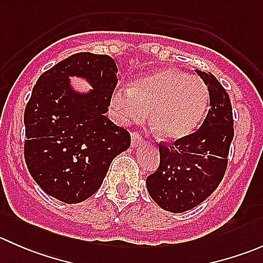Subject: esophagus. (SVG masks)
I'll return each instance as SVG.
<instances>
[{"mask_svg":"<svg viewBox=\"0 0 263 263\" xmlns=\"http://www.w3.org/2000/svg\"><path fill=\"white\" fill-rule=\"evenodd\" d=\"M144 142V140H142V137L140 136L139 132H134V134L131 135V144H132V147H137L140 146V145Z\"/></svg>","mask_w":263,"mask_h":263,"instance_id":"34e87169","label":"esophagus"}]
</instances>
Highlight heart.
Instances as JSON below:
<instances>
[{
  "instance_id": "1",
  "label": "heart",
  "mask_w": 263,
  "mask_h": 263,
  "mask_svg": "<svg viewBox=\"0 0 263 263\" xmlns=\"http://www.w3.org/2000/svg\"><path fill=\"white\" fill-rule=\"evenodd\" d=\"M210 91L201 78L178 68H161L116 91L110 105L122 123L140 122L150 112V126L165 141H179L197 129L208 110Z\"/></svg>"
}]
</instances>
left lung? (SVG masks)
I'll return each instance as SVG.
<instances>
[{
    "label": "left lung",
    "instance_id": "8db88e82",
    "mask_svg": "<svg viewBox=\"0 0 263 263\" xmlns=\"http://www.w3.org/2000/svg\"><path fill=\"white\" fill-rule=\"evenodd\" d=\"M210 91V109L200 128L172 145L159 144L160 164L146 178L151 198L171 213L200 205L217 188L234 137L232 104L213 73L196 70Z\"/></svg>",
    "mask_w": 263,
    "mask_h": 263
}]
</instances>
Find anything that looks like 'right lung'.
Here are the masks:
<instances>
[{
  "instance_id": "add662e5",
  "label": "right lung",
  "mask_w": 263,
  "mask_h": 263,
  "mask_svg": "<svg viewBox=\"0 0 263 263\" xmlns=\"http://www.w3.org/2000/svg\"><path fill=\"white\" fill-rule=\"evenodd\" d=\"M118 68L112 57L76 53L41 75L24 113V156L39 187L66 203L94 195L110 163L131 145V136L105 113ZM85 78L93 89L80 93L69 78Z\"/></svg>"
}]
</instances>
